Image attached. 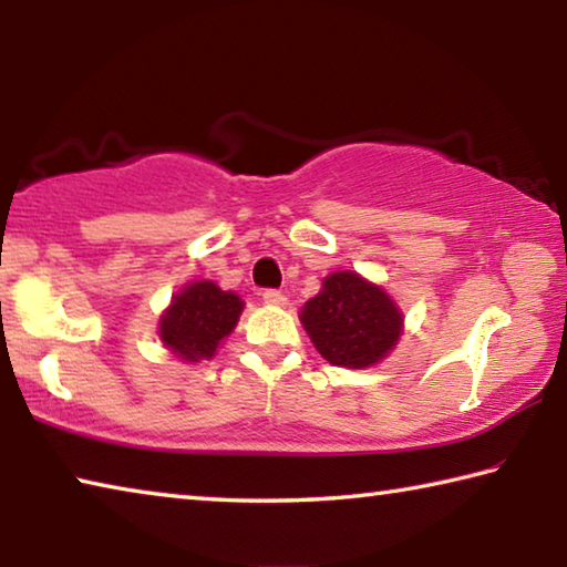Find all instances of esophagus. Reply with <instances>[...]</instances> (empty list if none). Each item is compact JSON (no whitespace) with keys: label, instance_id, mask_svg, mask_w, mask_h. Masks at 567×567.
<instances>
[{"label":"esophagus","instance_id":"obj_1","mask_svg":"<svg viewBox=\"0 0 567 567\" xmlns=\"http://www.w3.org/2000/svg\"><path fill=\"white\" fill-rule=\"evenodd\" d=\"M262 300L267 302V305H287V295L285 292H280V290H265L262 292Z\"/></svg>","mask_w":567,"mask_h":567}]
</instances>
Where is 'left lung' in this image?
I'll list each match as a JSON object with an SVG mask.
<instances>
[{
	"label": "left lung",
	"instance_id": "1",
	"mask_svg": "<svg viewBox=\"0 0 567 567\" xmlns=\"http://www.w3.org/2000/svg\"><path fill=\"white\" fill-rule=\"evenodd\" d=\"M302 324L324 360L368 368L395 348L402 315L380 287L358 272H332L322 292L302 307Z\"/></svg>",
	"mask_w": 567,
	"mask_h": 567
}]
</instances>
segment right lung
Listing matches in <instances>:
<instances>
[{"label": "right lung", "instance_id": "1", "mask_svg": "<svg viewBox=\"0 0 567 567\" xmlns=\"http://www.w3.org/2000/svg\"><path fill=\"white\" fill-rule=\"evenodd\" d=\"M243 300L215 282H192L175 295L159 320V338L182 360L213 358L217 344L235 330Z\"/></svg>", "mask_w": 567, "mask_h": 567}]
</instances>
